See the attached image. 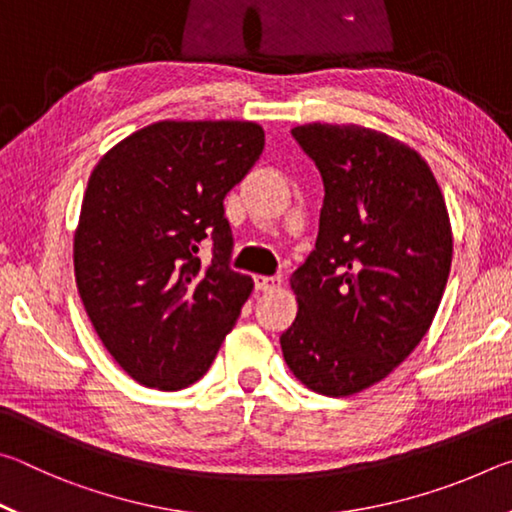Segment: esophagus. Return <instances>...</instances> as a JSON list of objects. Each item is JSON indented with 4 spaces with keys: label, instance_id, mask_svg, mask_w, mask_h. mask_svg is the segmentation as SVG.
<instances>
[{
    "label": "esophagus",
    "instance_id": "obj_1",
    "mask_svg": "<svg viewBox=\"0 0 512 512\" xmlns=\"http://www.w3.org/2000/svg\"><path fill=\"white\" fill-rule=\"evenodd\" d=\"M255 287L259 291H275L282 287L280 275H255Z\"/></svg>",
    "mask_w": 512,
    "mask_h": 512
}]
</instances>
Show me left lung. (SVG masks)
Segmentation results:
<instances>
[{
  "instance_id": "1",
  "label": "left lung",
  "mask_w": 512,
  "mask_h": 512,
  "mask_svg": "<svg viewBox=\"0 0 512 512\" xmlns=\"http://www.w3.org/2000/svg\"><path fill=\"white\" fill-rule=\"evenodd\" d=\"M325 185L318 239L296 273L289 370L314 393L348 397L391 375L429 332L452 268V225L429 164L357 124L291 131Z\"/></svg>"
}]
</instances>
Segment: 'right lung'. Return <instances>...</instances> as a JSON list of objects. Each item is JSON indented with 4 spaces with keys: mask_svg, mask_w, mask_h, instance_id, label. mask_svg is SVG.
Instances as JSON below:
<instances>
[{
    "mask_svg": "<svg viewBox=\"0 0 512 512\" xmlns=\"http://www.w3.org/2000/svg\"><path fill=\"white\" fill-rule=\"evenodd\" d=\"M262 151L255 121H155L94 167L74 235L76 287L110 357L140 384L192 386L235 327L253 280L230 268L223 198Z\"/></svg>",
    "mask_w": 512,
    "mask_h": 512,
    "instance_id": "1",
    "label": "right lung"
}]
</instances>
